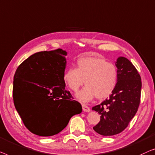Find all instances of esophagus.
<instances>
[{"label":"esophagus","mask_w":155,"mask_h":155,"mask_svg":"<svg viewBox=\"0 0 155 155\" xmlns=\"http://www.w3.org/2000/svg\"><path fill=\"white\" fill-rule=\"evenodd\" d=\"M82 108H83V111L86 112H90V108L88 107L86 104H82Z\"/></svg>","instance_id":"esophagus-1"}]
</instances>
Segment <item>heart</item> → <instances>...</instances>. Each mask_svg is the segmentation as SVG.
<instances>
[{
	"mask_svg": "<svg viewBox=\"0 0 155 155\" xmlns=\"http://www.w3.org/2000/svg\"><path fill=\"white\" fill-rule=\"evenodd\" d=\"M77 68L69 67L63 74V81L82 102L91 101L95 97L104 99L110 96L116 88L119 74L114 64L99 57H82L77 60Z\"/></svg>",
	"mask_w": 155,
	"mask_h": 155,
	"instance_id": "obj_1",
	"label": "heart"
}]
</instances>
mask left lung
<instances>
[{
	"label": "left lung",
	"mask_w": 155,
	"mask_h": 155,
	"mask_svg": "<svg viewBox=\"0 0 155 155\" xmlns=\"http://www.w3.org/2000/svg\"><path fill=\"white\" fill-rule=\"evenodd\" d=\"M115 65L119 74L116 88L108 99L92 108L100 114V121L93 129L104 136L123 131L140 104L142 83L136 67L124 57H119Z\"/></svg>",
	"instance_id": "left-lung-1"
}]
</instances>
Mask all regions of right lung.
I'll use <instances>...</instances> for the list:
<instances>
[{
	"label": "right lung",
	"mask_w": 155,
	"mask_h": 155,
	"mask_svg": "<svg viewBox=\"0 0 155 155\" xmlns=\"http://www.w3.org/2000/svg\"><path fill=\"white\" fill-rule=\"evenodd\" d=\"M67 53L62 49L34 53L17 67L13 81L15 107L26 127L43 137L64 129L82 112L79 102L65 90L63 74Z\"/></svg>",
	"instance_id": "1"
}]
</instances>
